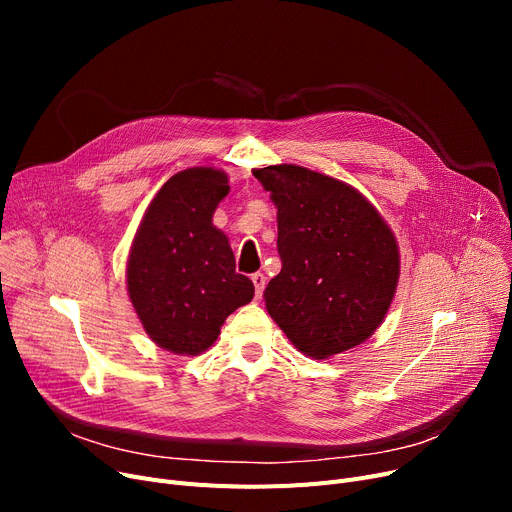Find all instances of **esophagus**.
<instances>
[{
  "mask_svg": "<svg viewBox=\"0 0 512 512\" xmlns=\"http://www.w3.org/2000/svg\"><path fill=\"white\" fill-rule=\"evenodd\" d=\"M251 280H253V284H255V290H257V299H261L263 288H265V276H263L261 272H257V274L251 276Z\"/></svg>",
  "mask_w": 512,
  "mask_h": 512,
  "instance_id": "esophagus-1",
  "label": "esophagus"
}]
</instances>
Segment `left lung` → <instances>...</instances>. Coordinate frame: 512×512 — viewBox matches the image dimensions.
<instances>
[{"instance_id":"left-lung-1","label":"left lung","mask_w":512,"mask_h":512,"mask_svg":"<svg viewBox=\"0 0 512 512\" xmlns=\"http://www.w3.org/2000/svg\"><path fill=\"white\" fill-rule=\"evenodd\" d=\"M278 209L282 270L265 309L301 353L328 359L384 321L400 274L392 230L357 188L294 164L255 168Z\"/></svg>"}]
</instances>
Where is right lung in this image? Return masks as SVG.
<instances>
[{
    "instance_id": "right-lung-1",
    "label": "right lung",
    "mask_w": 512,
    "mask_h": 512,
    "mask_svg": "<svg viewBox=\"0 0 512 512\" xmlns=\"http://www.w3.org/2000/svg\"><path fill=\"white\" fill-rule=\"evenodd\" d=\"M228 191L222 170H182L159 188L134 234L128 297L149 338L170 353L207 351L226 317L255 294L236 274L228 236L211 222Z\"/></svg>"
}]
</instances>
